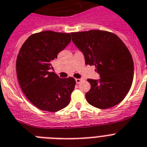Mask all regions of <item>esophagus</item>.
Wrapping results in <instances>:
<instances>
[{"instance_id": "esophagus-1", "label": "esophagus", "mask_w": 147, "mask_h": 147, "mask_svg": "<svg viewBox=\"0 0 147 147\" xmlns=\"http://www.w3.org/2000/svg\"><path fill=\"white\" fill-rule=\"evenodd\" d=\"M82 81H83L82 78H76V79H75V81H76V83H77V84H80V83H81Z\"/></svg>"}]
</instances>
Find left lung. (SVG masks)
Returning a JSON list of instances; mask_svg holds the SVG:
<instances>
[{
	"mask_svg": "<svg viewBox=\"0 0 147 147\" xmlns=\"http://www.w3.org/2000/svg\"><path fill=\"white\" fill-rule=\"evenodd\" d=\"M72 40L83 52L86 64L95 65L99 82L88 79L91 89L86 93L89 104L108 109L127 96L133 81L134 66L127 46L114 33L104 30L71 32Z\"/></svg>",
	"mask_w": 147,
	"mask_h": 147,
	"instance_id": "1",
	"label": "left lung"
}]
</instances>
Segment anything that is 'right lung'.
I'll return each mask as SVG.
<instances>
[{"instance_id":"1","label":"right lung","mask_w":147,"mask_h":147,"mask_svg":"<svg viewBox=\"0 0 147 147\" xmlns=\"http://www.w3.org/2000/svg\"><path fill=\"white\" fill-rule=\"evenodd\" d=\"M70 41L69 33L43 31L30 35L19 51L16 72L20 86L28 100L41 110L58 112L70 103L75 80L60 78L49 72L51 62Z\"/></svg>"}]
</instances>
